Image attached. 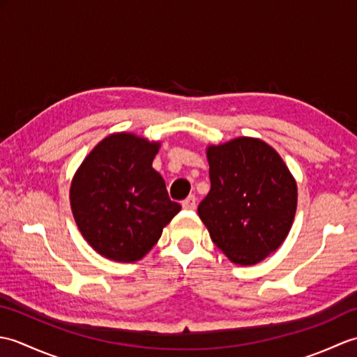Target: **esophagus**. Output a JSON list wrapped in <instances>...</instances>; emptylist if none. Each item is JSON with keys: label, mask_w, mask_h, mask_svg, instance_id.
<instances>
[{"label": "esophagus", "mask_w": 357, "mask_h": 357, "mask_svg": "<svg viewBox=\"0 0 357 357\" xmlns=\"http://www.w3.org/2000/svg\"><path fill=\"white\" fill-rule=\"evenodd\" d=\"M183 208H185V210H195L196 208V198H195V196H188L187 199L183 201Z\"/></svg>", "instance_id": "esophagus-1"}]
</instances>
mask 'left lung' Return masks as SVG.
Segmentation results:
<instances>
[{
  "instance_id": "8db88e82",
  "label": "left lung",
  "mask_w": 357,
  "mask_h": 357,
  "mask_svg": "<svg viewBox=\"0 0 357 357\" xmlns=\"http://www.w3.org/2000/svg\"><path fill=\"white\" fill-rule=\"evenodd\" d=\"M211 188L198 207L211 241L233 264L255 265L276 252L290 231L298 185L278 151L239 136L207 146Z\"/></svg>"
}]
</instances>
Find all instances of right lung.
<instances>
[{"label": "right lung", "instance_id": "obj_1", "mask_svg": "<svg viewBox=\"0 0 357 357\" xmlns=\"http://www.w3.org/2000/svg\"><path fill=\"white\" fill-rule=\"evenodd\" d=\"M161 147L135 133L118 132L98 142L75 172L70 208L96 253L116 262L146 256L181 206L167 193L151 162Z\"/></svg>", "mask_w": 357, "mask_h": 357}]
</instances>
